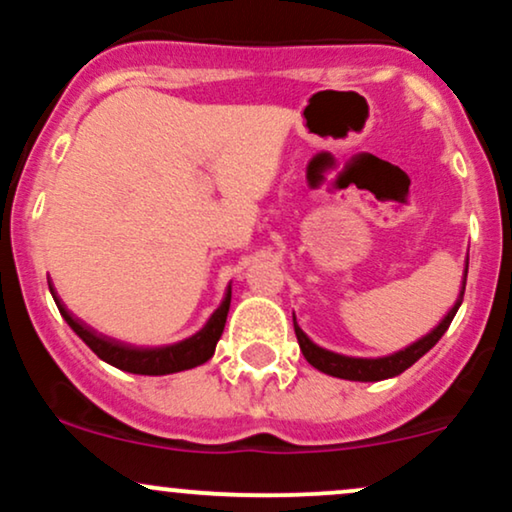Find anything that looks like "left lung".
Wrapping results in <instances>:
<instances>
[{"instance_id":"obj_1","label":"left lung","mask_w":512,"mask_h":512,"mask_svg":"<svg viewBox=\"0 0 512 512\" xmlns=\"http://www.w3.org/2000/svg\"><path fill=\"white\" fill-rule=\"evenodd\" d=\"M467 269H469V260L464 264V279H462V291L457 296V301L452 308L448 310V315L438 322L436 330H431L426 337L416 339L414 344H409L407 349L395 351V354L383 356V358H354V356H344V354H334L330 349H322V346L313 344L308 339L301 327H298L296 317H293V330H296L298 344H301V351L305 356V361L310 366L322 370V373L334 375V378H344V380H358V383H378V380H387V378H395V375L404 373L409 366H414L421 356L428 354L433 346L438 344V339L448 332L452 317H455L457 308L462 305L464 298V284H467Z\"/></svg>"}]
</instances>
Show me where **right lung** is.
I'll return each instance as SVG.
<instances>
[{
    "label": "right lung",
    "instance_id": "add662e5",
    "mask_svg": "<svg viewBox=\"0 0 512 512\" xmlns=\"http://www.w3.org/2000/svg\"><path fill=\"white\" fill-rule=\"evenodd\" d=\"M52 298H55L57 308L67 325L84 339V344L93 351L98 358H103L110 366L127 370V373L137 375H168V373H180V370H190L195 366H202L207 363L211 356H214L216 342L221 339L223 327H226L228 308H231V286H228L226 296L219 308L214 310V315L209 317L207 325L202 327L192 337L182 339L178 344L168 346H134L127 342H120V339L105 337V334L96 332L93 327H88L86 322H81L79 317H74L64 308V303L57 298L55 289H50Z\"/></svg>",
    "mask_w": 512,
    "mask_h": 512
}]
</instances>
